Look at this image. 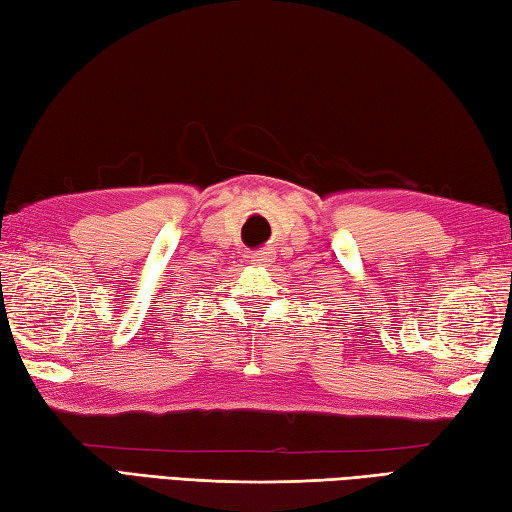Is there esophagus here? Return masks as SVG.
<instances>
[{"label":"esophagus","instance_id":"esophagus-1","mask_svg":"<svg viewBox=\"0 0 512 512\" xmlns=\"http://www.w3.org/2000/svg\"><path fill=\"white\" fill-rule=\"evenodd\" d=\"M252 258H254V263H258V265H272L276 254L269 247H265V249H260V252H256Z\"/></svg>","mask_w":512,"mask_h":512}]
</instances>
